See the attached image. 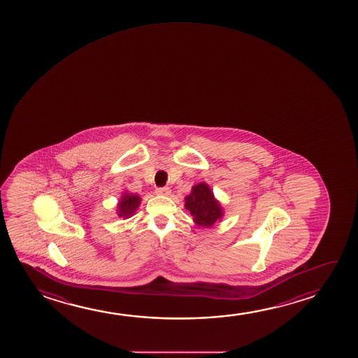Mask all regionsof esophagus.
<instances>
[{
  "label": "esophagus",
  "mask_w": 358,
  "mask_h": 358,
  "mask_svg": "<svg viewBox=\"0 0 358 358\" xmlns=\"http://www.w3.org/2000/svg\"><path fill=\"white\" fill-rule=\"evenodd\" d=\"M155 192L159 196H169L171 193V189L169 187H160V188H157Z\"/></svg>",
  "instance_id": "esophagus-1"
}]
</instances>
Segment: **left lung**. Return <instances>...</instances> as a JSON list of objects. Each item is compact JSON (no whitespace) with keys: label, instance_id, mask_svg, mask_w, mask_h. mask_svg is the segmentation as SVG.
I'll return each instance as SVG.
<instances>
[{"label":"left lung","instance_id":"8db88e82","mask_svg":"<svg viewBox=\"0 0 358 358\" xmlns=\"http://www.w3.org/2000/svg\"><path fill=\"white\" fill-rule=\"evenodd\" d=\"M185 208L191 213L194 224L201 229L213 227L224 217L225 213L206 182L192 187L191 193L185 198Z\"/></svg>","mask_w":358,"mask_h":358}]
</instances>
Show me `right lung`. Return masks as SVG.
Here are the masks:
<instances>
[{"label":"right lung","mask_w":358,"mask_h":358,"mask_svg":"<svg viewBox=\"0 0 358 358\" xmlns=\"http://www.w3.org/2000/svg\"><path fill=\"white\" fill-rule=\"evenodd\" d=\"M141 201H142V198L138 194L129 193L128 191L123 192L122 196L118 201L117 206H116V214L118 217L128 219L134 215V213L141 206Z\"/></svg>","instance_id":"1"}]
</instances>
